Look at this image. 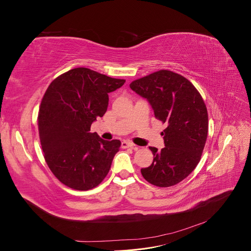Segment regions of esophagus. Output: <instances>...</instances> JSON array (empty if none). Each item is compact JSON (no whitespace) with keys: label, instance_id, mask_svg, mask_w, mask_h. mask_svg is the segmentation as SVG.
<instances>
[{"label":"esophagus","instance_id":"esophagus-1","mask_svg":"<svg viewBox=\"0 0 251 251\" xmlns=\"http://www.w3.org/2000/svg\"><path fill=\"white\" fill-rule=\"evenodd\" d=\"M121 147H123V149H127V148H132L134 150H137L138 148L135 146V144L131 141H123L121 142Z\"/></svg>","mask_w":251,"mask_h":251}]
</instances>
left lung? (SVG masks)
I'll return each instance as SVG.
<instances>
[{
    "label": "left lung",
    "mask_w": 251,
    "mask_h": 251,
    "mask_svg": "<svg viewBox=\"0 0 251 251\" xmlns=\"http://www.w3.org/2000/svg\"><path fill=\"white\" fill-rule=\"evenodd\" d=\"M130 87L147 98L155 117L166 127L164 148L150 147L154 160L141 169L149 183L169 187L185 179L198 165L208 132V114L199 91L182 75L159 70L133 80Z\"/></svg>",
    "instance_id": "8db88e82"
}]
</instances>
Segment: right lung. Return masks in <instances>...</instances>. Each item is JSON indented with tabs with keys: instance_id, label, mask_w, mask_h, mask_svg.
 <instances>
[{
	"instance_id": "1",
	"label": "right lung",
	"mask_w": 251,
	"mask_h": 251,
	"mask_svg": "<svg viewBox=\"0 0 251 251\" xmlns=\"http://www.w3.org/2000/svg\"><path fill=\"white\" fill-rule=\"evenodd\" d=\"M125 82L79 67L47 88L37 116L41 146L50 171L66 186L89 191L108 175L121 142L103 140L90 130L107 112L109 93Z\"/></svg>"
}]
</instances>
